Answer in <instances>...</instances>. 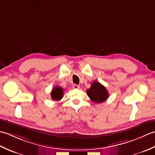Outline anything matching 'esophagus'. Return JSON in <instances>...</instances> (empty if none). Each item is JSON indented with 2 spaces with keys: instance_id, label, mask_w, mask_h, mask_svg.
<instances>
[{
  "instance_id": "obj_1",
  "label": "esophagus",
  "mask_w": 155,
  "mask_h": 155,
  "mask_svg": "<svg viewBox=\"0 0 155 155\" xmlns=\"http://www.w3.org/2000/svg\"><path fill=\"white\" fill-rule=\"evenodd\" d=\"M72 87H73V88H74V89H78V88H80L79 85H77V84H73V86H72Z\"/></svg>"
}]
</instances>
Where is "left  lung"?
I'll return each instance as SVG.
<instances>
[{
  "mask_svg": "<svg viewBox=\"0 0 155 155\" xmlns=\"http://www.w3.org/2000/svg\"><path fill=\"white\" fill-rule=\"evenodd\" d=\"M87 94L90 99L95 103H101L108 97V93L103 85L97 81H94L90 88L87 91Z\"/></svg>",
  "mask_w": 155,
  "mask_h": 155,
  "instance_id": "obj_1",
  "label": "left lung"
}]
</instances>
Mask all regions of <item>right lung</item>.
Here are the masks:
<instances>
[{
	"label": "right lung",
	"instance_id": "right-lung-1",
	"mask_svg": "<svg viewBox=\"0 0 155 155\" xmlns=\"http://www.w3.org/2000/svg\"><path fill=\"white\" fill-rule=\"evenodd\" d=\"M63 94V89L61 87H55L52 88L51 93V97L52 100L60 101L62 99Z\"/></svg>",
	"mask_w": 155,
	"mask_h": 155
}]
</instances>
